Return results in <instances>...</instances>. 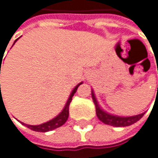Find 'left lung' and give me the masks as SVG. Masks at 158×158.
Instances as JSON below:
<instances>
[{"mask_svg": "<svg viewBox=\"0 0 158 158\" xmlns=\"http://www.w3.org/2000/svg\"><path fill=\"white\" fill-rule=\"evenodd\" d=\"M92 97H93V101L95 105L96 115H97L98 118L106 125H110V126H114V127L131 126V125L136 123L138 120H140L143 118V116L144 115V113H142V114H139L136 116H131V117H119L117 115H113V114L107 113L100 106V105L98 104V101L96 99V96L94 94V92L93 90H92Z\"/></svg>", "mask_w": 158, "mask_h": 158, "instance_id": "8db88e82", "label": "left lung"}]
</instances>
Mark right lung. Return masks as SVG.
I'll use <instances>...</instances> for the list:
<instances>
[{
  "instance_id": "obj_1",
  "label": "right lung",
  "mask_w": 158,
  "mask_h": 158,
  "mask_svg": "<svg viewBox=\"0 0 158 158\" xmlns=\"http://www.w3.org/2000/svg\"><path fill=\"white\" fill-rule=\"evenodd\" d=\"M17 40H18V39H17ZM17 40H15L14 44L15 43V41H16ZM1 61H2V58H1ZM1 65H2V63L0 64V73ZM82 83H83V82L78 83V84L73 89V91L71 92V94H70V95H69V97H68V99H67V101H66V103H65V105H64L63 110H62L56 117H54L52 119H51V120H49V121H47V122H44V123H42V124H40V125H27V124H25V123H23V122H21V123H22L23 125H25L26 127H27L28 129H30V130H32V131H40V132L50 131H52V130H54V129H57V128L61 127L62 125H64V124L65 123V121H66L67 118H68V115H69V105H70V103H71V101H72V97H73V95L76 94V92H77L78 86L81 85ZM2 101V94H1L0 103ZM2 103H3V102H2ZM3 106H4V105H3Z\"/></svg>"
}]
</instances>
